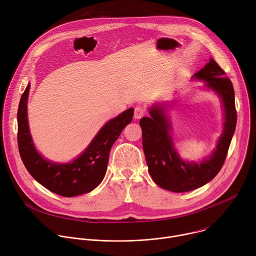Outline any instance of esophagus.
<instances>
[{
  "mask_svg": "<svg viewBox=\"0 0 256 256\" xmlns=\"http://www.w3.org/2000/svg\"><path fill=\"white\" fill-rule=\"evenodd\" d=\"M144 114H146V112H144V109L142 107L136 106V107L134 108V118L136 120H140V118H142L144 116Z\"/></svg>",
  "mask_w": 256,
  "mask_h": 256,
  "instance_id": "obj_1",
  "label": "esophagus"
}]
</instances>
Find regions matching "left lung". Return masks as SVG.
<instances>
[{
  "mask_svg": "<svg viewBox=\"0 0 256 256\" xmlns=\"http://www.w3.org/2000/svg\"><path fill=\"white\" fill-rule=\"evenodd\" d=\"M192 78L204 81L206 88L222 98L224 106V130L208 159L198 164L179 157L169 132L170 122L166 114V105L153 106L149 110L151 118H142L140 120L142 149L149 173L157 186L173 192L196 190L218 173L227 157L237 122L234 88L221 66L210 58Z\"/></svg>",
  "mask_w": 256,
  "mask_h": 256,
  "instance_id": "1",
  "label": "left lung"
}]
</instances>
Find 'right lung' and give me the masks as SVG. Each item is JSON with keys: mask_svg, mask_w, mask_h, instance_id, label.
<instances>
[{"mask_svg": "<svg viewBox=\"0 0 256 256\" xmlns=\"http://www.w3.org/2000/svg\"><path fill=\"white\" fill-rule=\"evenodd\" d=\"M29 89L30 84L21 96L17 112L18 148L26 169L38 184L58 196L72 198L92 192L105 176L109 152L122 130L130 124L134 108L106 122L78 158L58 164L44 159L32 142L27 120Z\"/></svg>", "mask_w": 256, "mask_h": 256, "instance_id": "add662e5", "label": "right lung"}]
</instances>
